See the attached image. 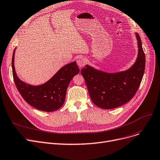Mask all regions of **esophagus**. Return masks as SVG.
<instances>
[{
    "label": "esophagus",
    "instance_id": "34e87169",
    "mask_svg": "<svg viewBox=\"0 0 160 160\" xmlns=\"http://www.w3.org/2000/svg\"><path fill=\"white\" fill-rule=\"evenodd\" d=\"M86 59L85 58L80 56L77 59V65H78V67H84L86 65Z\"/></svg>",
    "mask_w": 160,
    "mask_h": 160
}]
</instances>
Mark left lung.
<instances>
[{"instance_id": "8db88e82", "label": "left lung", "mask_w": 160, "mask_h": 160, "mask_svg": "<svg viewBox=\"0 0 160 160\" xmlns=\"http://www.w3.org/2000/svg\"><path fill=\"white\" fill-rule=\"evenodd\" d=\"M138 54L134 64L126 71L107 72L89 65L83 68L84 77L92 102L103 109L119 107L129 101L139 87L145 68V55L142 42L135 32Z\"/></svg>"}]
</instances>
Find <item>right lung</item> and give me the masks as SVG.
<instances>
[{
    "mask_svg": "<svg viewBox=\"0 0 160 160\" xmlns=\"http://www.w3.org/2000/svg\"><path fill=\"white\" fill-rule=\"evenodd\" d=\"M16 50V48L13 50L12 61L13 77L23 99L34 108L44 112H53L60 108L64 104L69 83L80 72L76 62L61 67L44 84L33 86L21 80L17 75L14 66Z\"/></svg>",
    "mask_w": 160,
    "mask_h": 160,
    "instance_id": "obj_1",
    "label": "right lung"
}]
</instances>
